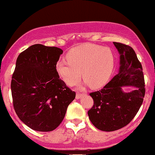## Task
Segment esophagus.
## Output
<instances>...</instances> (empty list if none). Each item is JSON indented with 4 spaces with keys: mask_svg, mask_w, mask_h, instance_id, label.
<instances>
[{
    "mask_svg": "<svg viewBox=\"0 0 155 155\" xmlns=\"http://www.w3.org/2000/svg\"><path fill=\"white\" fill-rule=\"evenodd\" d=\"M83 95H84L83 93H80V92H77V93H76V97L77 99H79V98H80V97H81V96H83Z\"/></svg>",
    "mask_w": 155,
    "mask_h": 155,
    "instance_id": "obj_1",
    "label": "esophagus"
}]
</instances>
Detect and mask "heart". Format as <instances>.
I'll list each match as a JSON object with an SVG mask.
<instances>
[{
  "instance_id": "b5f03b06",
  "label": "heart",
  "mask_w": 155,
  "mask_h": 155,
  "mask_svg": "<svg viewBox=\"0 0 155 155\" xmlns=\"http://www.w3.org/2000/svg\"><path fill=\"white\" fill-rule=\"evenodd\" d=\"M67 60L56 63L57 74L69 86L79 81L81 76L90 87L98 89L108 83L114 68V55L111 49L92 44L73 48Z\"/></svg>"
}]
</instances>
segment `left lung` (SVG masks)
I'll use <instances>...</instances> for the list:
<instances>
[{"mask_svg": "<svg viewBox=\"0 0 155 155\" xmlns=\"http://www.w3.org/2000/svg\"><path fill=\"white\" fill-rule=\"evenodd\" d=\"M114 44L120 54V71L104 88L90 93L94 104L87 112L92 124L107 132L122 128L133 120L146 91L143 68L134 49L120 42ZM123 86L137 89L127 94L121 90Z\"/></svg>", "mask_w": 155, "mask_h": 155, "instance_id": "1", "label": "left lung"}]
</instances>
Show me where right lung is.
Wrapping results in <instances>:
<instances>
[{
  "mask_svg": "<svg viewBox=\"0 0 155 155\" xmlns=\"http://www.w3.org/2000/svg\"><path fill=\"white\" fill-rule=\"evenodd\" d=\"M63 52L60 48L34 44L17 59L11 82L14 108L20 120L34 130L56 129L76 97L55 70Z\"/></svg>",
  "mask_w": 155,
  "mask_h": 155,
  "instance_id": "add662e5",
  "label": "right lung"
}]
</instances>
